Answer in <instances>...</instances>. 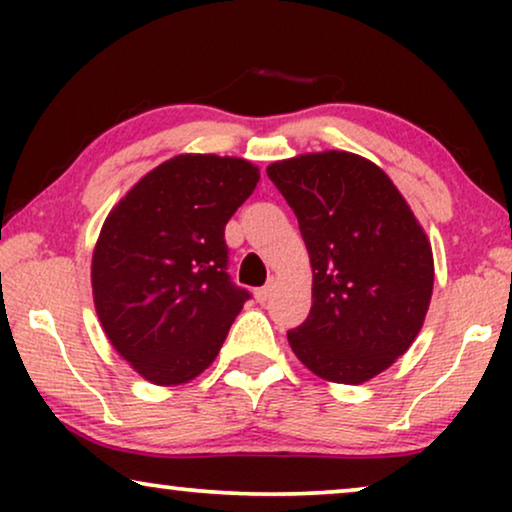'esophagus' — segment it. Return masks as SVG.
<instances>
[{
  "label": "esophagus",
  "instance_id": "34e87169",
  "mask_svg": "<svg viewBox=\"0 0 512 512\" xmlns=\"http://www.w3.org/2000/svg\"><path fill=\"white\" fill-rule=\"evenodd\" d=\"M254 296H256L258 303H268L270 296H272V284H265V286H261V289H256Z\"/></svg>",
  "mask_w": 512,
  "mask_h": 512
}]
</instances>
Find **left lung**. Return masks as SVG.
<instances>
[{"instance_id":"obj_1","label":"left lung","mask_w":512,"mask_h":512,"mask_svg":"<svg viewBox=\"0 0 512 512\" xmlns=\"http://www.w3.org/2000/svg\"><path fill=\"white\" fill-rule=\"evenodd\" d=\"M312 263V310L286 333L314 375L361 384L408 352L433 291L424 228L387 174L347 151L268 167Z\"/></svg>"}]
</instances>
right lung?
I'll return each instance as SVG.
<instances>
[{"instance_id":"add662e5","label":"right lung","mask_w":512,"mask_h":512,"mask_svg":"<svg viewBox=\"0 0 512 512\" xmlns=\"http://www.w3.org/2000/svg\"><path fill=\"white\" fill-rule=\"evenodd\" d=\"M258 167L184 153L151 170L104 221L93 298L118 354L160 387L216 359L249 291L230 282L226 223L254 193Z\"/></svg>"}]
</instances>
